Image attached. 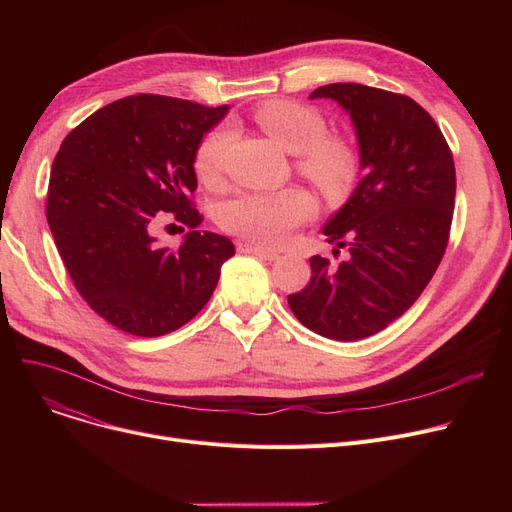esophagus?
Instances as JSON below:
<instances>
[{
    "mask_svg": "<svg viewBox=\"0 0 512 512\" xmlns=\"http://www.w3.org/2000/svg\"><path fill=\"white\" fill-rule=\"evenodd\" d=\"M238 251L240 253H247V255H255L259 259H265V261H276L280 259V253L278 251H272V249H263L259 245H249V242H242V245H238Z\"/></svg>",
    "mask_w": 512,
    "mask_h": 512,
    "instance_id": "obj_1",
    "label": "esophagus"
}]
</instances>
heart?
Here are the masks:
<instances>
[{"instance_id": "1", "label": "heart", "mask_w": 512, "mask_h": 512, "mask_svg": "<svg viewBox=\"0 0 512 512\" xmlns=\"http://www.w3.org/2000/svg\"><path fill=\"white\" fill-rule=\"evenodd\" d=\"M257 124L288 153H297V172L319 193L338 199L351 191L359 157L355 147L340 134L328 132L319 110L297 101L274 99L255 112ZM230 130L207 132L195 151V170L205 184L218 182L224 172ZM315 213L313 199L286 188L278 193H240L222 209V226L261 247H280Z\"/></svg>"}]
</instances>
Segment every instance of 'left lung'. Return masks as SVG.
Masks as SVG:
<instances>
[{
  "mask_svg": "<svg viewBox=\"0 0 512 512\" xmlns=\"http://www.w3.org/2000/svg\"><path fill=\"white\" fill-rule=\"evenodd\" d=\"M353 120L363 178L324 226L348 259L313 255L311 280L288 297L301 324L332 340L378 334L405 313L436 274L452 224L456 174L442 130L407 95L359 83L315 89Z\"/></svg>",
  "mask_w": 512,
  "mask_h": 512,
  "instance_id": "obj_1",
  "label": "left lung"
}]
</instances>
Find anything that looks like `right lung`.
<instances>
[{
    "mask_svg": "<svg viewBox=\"0 0 512 512\" xmlns=\"http://www.w3.org/2000/svg\"><path fill=\"white\" fill-rule=\"evenodd\" d=\"M228 112L164 95L101 107L53 159L47 224L89 307L118 330L155 338L191 321L218 286L232 240L199 232L191 195L195 151ZM172 212L192 228L178 250L159 246L154 224Z\"/></svg>",
    "mask_w": 512,
    "mask_h": 512,
    "instance_id": "add662e5",
    "label": "right lung"
}]
</instances>
